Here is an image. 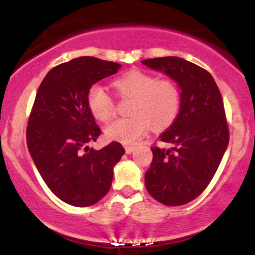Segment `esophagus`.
<instances>
[{
  "mask_svg": "<svg viewBox=\"0 0 255 255\" xmlns=\"http://www.w3.org/2000/svg\"><path fill=\"white\" fill-rule=\"evenodd\" d=\"M125 148H126V152H127L128 154H130L131 152H134V150H135V147H134V146H130V145H126Z\"/></svg>",
  "mask_w": 255,
  "mask_h": 255,
  "instance_id": "esophagus-1",
  "label": "esophagus"
}]
</instances>
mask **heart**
Instances as JSON below:
<instances>
[{
  "label": "heart",
  "instance_id": "1",
  "mask_svg": "<svg viewBox=\"0 0 255 255\" xmlns=\"http://www.w3.org/2000/svg\"><path fill=\"white\" fill-rule=\"evenodd\" d=\"M119 93L134 98L131 118L114 120L105 127L111 139L125 144H135L151 129L165 128L177 118L180 110V90L171 80H158L156 77L140 69H130L118 77L113 83ZM87 105L99 121L113 118L114 99L102 85H93L87 93Z\"/></svg>",
  "mask_w": 255,
  "mask_h": 255
}]
</instances>
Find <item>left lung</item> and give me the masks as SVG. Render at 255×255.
Masks as SVG:
<instances>
[{
  "label": "left lung",
  "instance_id": "1",
  "mask_svg": "<svg viewBox=\"0 0 255 255\" xmlns=\"http://www.w3.org/2000/svg\"><path fill=\"white\" fill-rule=\"evenodd\" d=\"M141 63L164 73L181 91L180 113L159 135L171 147H152L153 159L145 174L152 197L166 206H178L204 192L227 150L229 128L223 99L212 75L183 58H148Z\"/></svg>",
  "mask_w": 255,
  "mask_h": 255
}]
</instances>
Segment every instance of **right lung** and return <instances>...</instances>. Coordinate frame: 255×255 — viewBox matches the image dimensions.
Wrapping results in <instances>:
<instances>
[{"label":"right lung","instance_id":"right-lung-1","mask_svg":"<svg viewBox=\"0 0 255 255\" xmlns=\"http://www.w3.org/2000/svg\"><path fill=\"white\" fill-rule=\"evenodd\" d=\"M120 67L96 57L74 58L54 67L37 91L26 130L28 151L50 191L73 206L98 203L109 192L114 166L125 154L118 141L102 150L87 146L101 135L87 93Z\"/></svg>","mask_w":255,"mask_h":255}]
</instances>
